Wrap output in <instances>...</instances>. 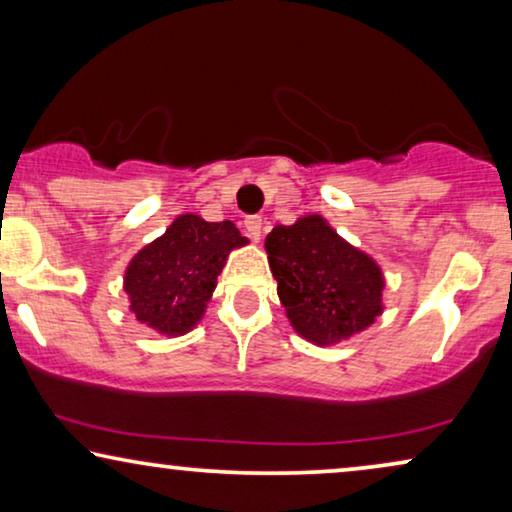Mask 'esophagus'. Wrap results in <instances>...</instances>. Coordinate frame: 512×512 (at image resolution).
I'll return each mask as SVG.
<instances>
[{"mask_svg": "<svg viewBox=\"0 0 512 512\" xmlns=\"http://www.w3.org/2000/svg\"><path fill=\"white\" fill-rule=\"evenodd\" d=\"M244 230H247V235L254 242L261 240V233H263V219H261V216H247V219H244Z\"/></svg>", "mask_w": 512, "mask_h": 512, "instance_id": "obj_1", "label": "esophagus"}]
</instances>
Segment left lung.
I'll list each match as a JSON object with an SVG mask.
<instances>
[{"label":"left lung","mask_w":512,"mask_h":512,"mask_svg":"<svg viewBox=\"0 0 512 512\" xmlns=\"http://www.w3.org/2000/svg\"><path fill=\"white\" fill-rule=\"evenodd\" d=\"M265 251L277 296L293 331L331 347L366 331L384 312V272L373 256L349 244L321 214L275 226Z\"/></svg>","instance_id":"left-lung-1"}]
</instances>
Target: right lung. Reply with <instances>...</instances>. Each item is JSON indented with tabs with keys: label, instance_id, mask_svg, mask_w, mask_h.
<instances>
[{
	"label": "right lung",
	"instance_id": "right-lung-1",
	"mask_svg": "<svg viewBox=\"0 0 512 512\" xmlns=\"http://www.w3.org/2000/svg\"><path fill=\"white\" fill-rule=\"evenodd\" d=\"M249 244L233 221L181 214L132 256L123 275L128 307L139 324L167 338L193 331L205 317L230 251Z\"/></svg>",
	"mask_w": 512,
	"mask_h": 512
}]
</instances>
